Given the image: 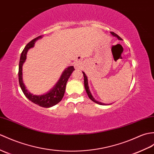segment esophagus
Masks as SVG:
<instances>
[{"label":"esophagus","instance_id":"esophagus-1","mask_svg":"<svg viewBox=\"0 0 154 154\" xmlns=\"http://www.w3.org/2000/svg\"><path fill=\"white\" fill-rule=\"evenodd\" d=\"M74 67H75V68H76V69H81V63L79 62H77L75 63Z\"/></svg>","mask_w":154,"mask_h":154}]
</instances>
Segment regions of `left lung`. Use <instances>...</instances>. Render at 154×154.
I'll return each mask as SVG.
<instances>
[{
	"label": "left lung",
	"instance_id": "left-lung-1",
	"mask_svg": "<svg viewBox=\"0 0 154 154\" xmlns=\"http://www.w3.org/2000/svg\"><path fill=\"white\" fill-rule=\"evenodd\" d=\"M110 33H111V34H112V35H113V36L117 37L118 39H119V40H122V38H121L119 36V35H117L116 33H113V32H110ZM83 76H84V85H85V91H86V92H87V95H88V96L89 97V98H90L92 101H93L94 102H95V103H98V104H100V105H106V103H102V102H98V101H97V100H96L94 98L93 96H92V95L91 94V92L90 90H89L87 77L86 76V75H85V73L84 72H83ZM110 104H111V103H110ZM110 104L109 103L108 105H110Z\"/></svg>",
	"mask_w": 154,
	"mask_h": 154
}]
</instances>
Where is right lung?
Segmentation results:
<instances>
[{
	"instance_id": "1",
	"label": "right lung",
	"mask_w": 154,
	"mask_h": 154,
	"mask_svg": "<svg viewBox=\"0 0 154 154\" xmlns=\"http://www.w3.org/2000/svg\"><path fill=\"white\" fill-rule=\"evenodd\" d=\"M41 38H42V36H38L31 41L26 46H25L23 51L21 54L18 71L19 83L24 95L26 96L30 101L33 102L35 104L38 105L39 106L47 108L56 105L57 103H59L62 100L63 97L64 93H65L67 82L68 81L70 75L71 73H72L73 71L75 70V69L73 66H69L68 67H67V68L63 71L60 79L54 85V87L51 91H48L47 93L42 95H33V94L30 93V92H29L26 89V86H25L23 82L22 66L23 63L25 62V61L26 60V55L28 50L32 47H33L35 41Z\"/></svg>"
}]
</instances>
